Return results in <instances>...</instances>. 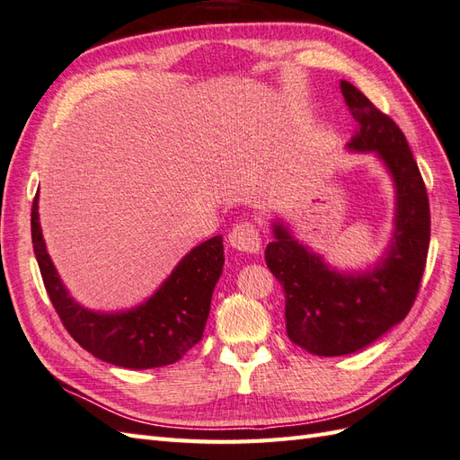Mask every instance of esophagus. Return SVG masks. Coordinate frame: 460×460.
<instances>
[{
  "mask_svg": "<svg viewBox=\"0 0 460 460\" xmlns=\"http://www.w3.org/2000/svg\"><path fill=\"white\" fill-rule=\"evenodd\" d=\"M229 244L233 249L249 254H258L262 249V237L254 221H241L229 231Z\"/></svg>",
  "mask_w": 460,
  "mask_h": 460,
  "instance_id": "obj_1",
  "label": "esophagus"
}]
</instances>
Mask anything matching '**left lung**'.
I'll return each instance as SVG.
<instances>
[{
  "mask_svg": "<svg viewBox=\"0 0 460 460\" xmlns=\"http://www.w3.org/2000/svg\"><path fill=\"white\" fill-rule=\"evenodd\" d=\"M356 134L348 147L373 151L396 188L393 244L373 270L340 274L274 223L266 264L286 296V328L293 344L314 356L363 349L404 321L420 291L429 249V199L408 141L391 116L348 81L340 84Z\"/></svg>",
  "mask_w": 460,
  "mask_h": 460,
  "instance_id": "left-lung-1",
  "label": "left lung"
}]
</instances>
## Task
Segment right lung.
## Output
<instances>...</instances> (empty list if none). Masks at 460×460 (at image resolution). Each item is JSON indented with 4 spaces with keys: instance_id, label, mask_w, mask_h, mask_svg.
Returning <instances> with one entry per match:
<instances>
[{
    "instance_id": "1",
    "label": "right lung",
    "mask_w": 460,
    "mask_h": 460,
    "mask_svg": "<svg viewBox=\"0 0 460 460\" xmlns=\"http://www.w3.org/2000/svg\"><path fill=\"white\" fill-rule=\"evenodd\" d=\"M32 249L44 288L66 331L93 356L126 369H153L179 361L204 334L211 293L223 270V241L194 246L153 296L136 309L93 313L69 297L46 252L39 223V194L31 214Z\"/></svg>"
}]
</instances>
